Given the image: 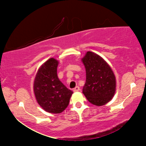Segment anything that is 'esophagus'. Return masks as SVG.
<instances>
[{"label": "esophagus", "instance_id": "1", "mask_svg": "<svg viewBox=\"0 0 146 146\" xmlns=\"http://www.w3.org/2000/svg\"><path fill=\"white\" fill-rule=\"evenodd\" d=\"M73 92H78L80 90V87L79 86H75L74 88H73Z\"/></svg>", "mask_w": 146, "mask_h": 146}]
</instances>
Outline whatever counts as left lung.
<instances>
[{
    "instance_id": "obj_1",
    "label": "left lung",
    "mask_w": 146,
    "mask_h": 146,
    "mask_svg": "<svg viewBox=\"0 0 146 146\" xmlns=\"http://www.w3.org/2000/svg\"><path fill=\"white\" fill-rule=\"evenodd\" d=\"M81 60L86 69L84 95L92 104L97 106L106 104L116 91L113 71L103 58L92 51H87Z\"/></svg>"
}]
</instances>
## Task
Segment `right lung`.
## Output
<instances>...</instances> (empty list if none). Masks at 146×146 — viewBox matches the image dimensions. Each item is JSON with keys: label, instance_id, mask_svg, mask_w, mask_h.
Segmentation results:
<instances>
[{"label": "right lung", "instance_id": "obj_1", "mask_svg": "<svg viewBox=\"0 0 146 146\" xmlns=\"http://www.w3.org/2000/svg\"><path fill=\"white\" fill-rule=\"evenodd\" d=\"M59 61L51 58L40 66L33 82V93L44 111L59 114L67 108L73 92L60 81L57 75Z\"/></svg>", "mask_w": 146, "mask_h": 146}]
</instances>
